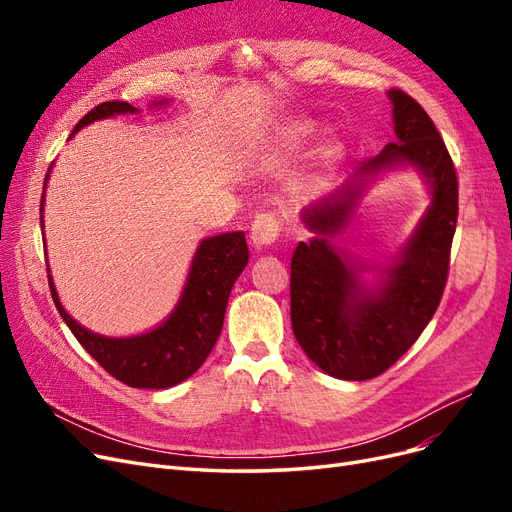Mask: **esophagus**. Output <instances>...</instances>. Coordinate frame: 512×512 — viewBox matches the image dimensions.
Returning <instances> with one entry per match:
<instances>
[{
	"label": "esophagus",
	"instance_id": "esophagus-1",
	"mask_svg": "<svg viewBox=\"0 0 512 512\" xmlns=\"http://www.w3.org/2000/svg\"><path fill=\"white\" fill-rule=\"evenodd\" d=\"M280 230H282V222L275 213H258L252 222L250 239L256 247H267L277 241Z\"/></svg>",
	"mask_w": 512,
	"mask_h": 512
}]
</instances>
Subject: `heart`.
Listing matches in <instances>:
<instances>
[{"label": "heart", "instance_id": "b5f03b06", "mask_svg": "<svg viewBox=\"0 0 512 512\" xmlns=\"http://www.w3.org/2000/svg\"><path fill=\"white\" fill-rule=\"evenodd\" d=\"M312 134H314V123L307 121V119H299V121L290 123V126L286 128L284 141H286L290 147H301ZM333 156H335V147H333V145L322 149V158H324V160H331Z\"/></svg>", "mask_w": 512, "mask_h": 512}]
</instances>
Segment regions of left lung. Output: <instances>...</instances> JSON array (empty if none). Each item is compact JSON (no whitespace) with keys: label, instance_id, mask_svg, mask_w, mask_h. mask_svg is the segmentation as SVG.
I'll return each instance as SVG.
<instances>
[{"label":"left lung","instance_id":"obj_1","mask_svg":"<svg viewBox=\"0 0 512 512\" xmlns=\"http://www.w3.org/2000/svg\"><path fill=\"white\" fill-rule=\"evenodd\" d=\"M397 143L361 164L339 192L303 209V224L316 232L299 241L290 260V318L299 346L324 374L369 380L384 374L423 333L436 314L451 265L459 185L438 128L425 108L391 89ZM410 163L430 183L432 205L402 254L383 270L378 287H365L358 270L330 239L351 217L365 176Z\"/></svg>","mask_w":512,"mask_h":512}]
</instances>
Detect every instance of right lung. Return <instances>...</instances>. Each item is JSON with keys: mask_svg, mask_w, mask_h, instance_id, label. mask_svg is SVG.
<instances>
[{"mask_svg": "<svg viewBox=\"0 0 512 512\" xmlns=\"http://www.w3.org/2000/svg\"><path fill=\"white\" fill-rule=\"evenodd\" d=\"M121 113H136V108L128 102H102L76 123L74 132L96 119ZM42 205L44 192L40 213ZM247 258H250V250H247L243 232H226V235L205 239L194 254L188 282H185L175 312L158 329L134 337H104L81 327L61 305L51 271L46 269V273H49L57 312L79 339V344L108 374L132 389H168L188 380L205 363L218 342L230 290L245 269Z\"/></svg>", "mask_w": 512, "mask_h": 512, "instance_id": "right-lung-1", "label": "right lung"}]
</instances>
